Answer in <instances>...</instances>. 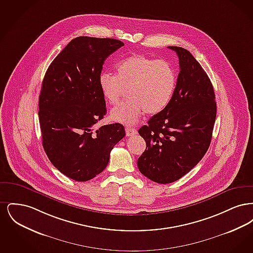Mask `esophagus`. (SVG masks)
<instances>
[{"mask_svg":"<svg viewBox=\"0 0 253 253\" xmlns=\"http://www.w3.org/2000/svg\"><path fill=\"white\" fill-rule=\"evenodd\" d=\"M125 131H126V135H127V136H132V135L136 134V132H137V131H136L135 129L130 128V127H127V128L125 129Z\"/></svg>","mask_w":253,"mask_h":253,"instance_id":"34e87169","label":"esophagus"}]
</instances>
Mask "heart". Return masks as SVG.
I'll return each mask as SVG.
<instances>
[{
	"instance_id": "1",
	"label": "heart",
	"mask_w": 253,
	"mask_h": 253,
	"mask_svg": "<svg viewBox=\"0 0 253 253\" xmlns=\"http://www.w3.org/2000/svg\"><path fill=\"white\" fill-rule=\"evenodd\" d=\"M176 79L175 69L167 60L134 54L117 64L116 75L101 73L98 85L112 105L118 104L127 90L129 99L112 109L110 118L125 125H133L145 112L156 116L168 107Z\"/></svg>"
}]
</instances>
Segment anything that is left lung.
Returning a JSON list of instances; mask_svg holds the SVG:
<instances>
[{
	"label": "left lung",
	"instance_id": "8db88e82",
	"mask_svg": "<svg viewBox=\"0 0 253 253\" xmlns=\"http://www.w3.org/2000/svg\"><path fill=\"white\" fill-rule=\"evenodd\" d=\"M169 48L179 59L173 96L167 108L138 130L146 150L137 166L159 184L178 180L197 165L210 147L216 118L213 87L200 63L186 49Z\"/></svg>",
	"mask_w": 253,
	"mask_h": 253
}]
</instances>
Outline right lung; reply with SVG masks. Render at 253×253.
I'll list each match as a JSON object with an SVG mask.
<instances>
[{
  "label": "right lung",
  "mask_w": 253,
  "mask_h": 253,
  "mask_svg": "<svg viewBox=\"0 0 253 253\" xmlns=\"http://www.w3.org/2000/svg\"><path fill=\"white\" fill-rule=\"evenodd\" d=\"M124 43L110 38L78 37L51 62L39 96L42 146L51 163L76 181L106 168L114 146L125 136L122 124L96 129L106 114L98 77L112 53Z\"/></svg>",
  "instance_id": "right-lung-1"
}]
</instances>
